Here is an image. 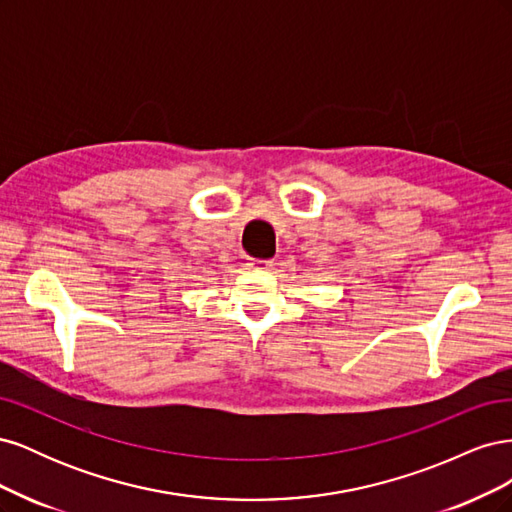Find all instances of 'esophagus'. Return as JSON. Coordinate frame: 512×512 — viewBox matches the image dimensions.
I'll return each instance as SVG.
<instances>
[{"label":"esophagus","instance_id":"obj_1","mask_svg":"<svg viewBox=\"0 0 512 512\" xmlns=\"http://www.w3.org/2000/svg\"><path fill=\"white\" fill-rule=\"evenodd\" d=\"M247 265H250L252 269H256V271H265V269H269L271 265H273V260H262V258H250V262H247Z\"/></svg>","mask_w":512,"mask_h":512}]
</instances>
